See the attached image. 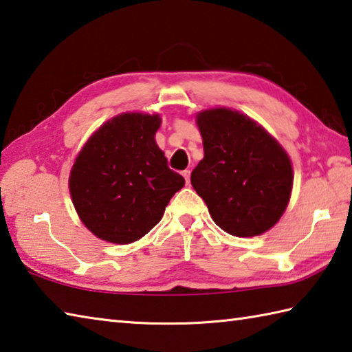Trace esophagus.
Returning <instances> with one entry per match:
<instances>
[{"label":"esophagus","instance_id":"1","mask_svg":"<svg viewBox=\"0 0 352 352\" xmlns=\"http://www.w3.org/2000/svg\"><path fill=\"white\" fill-rule=\"evenodd\" d=\"M182 174H183V177H184L186 184H189V182H190V170H189V169H186V170H183V172H182Z\"/></svg>","mask_w":352,"mask_h":352}]
</instances>
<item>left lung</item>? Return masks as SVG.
Wrapping results in <instances>:
<instances>
[{
  "label": "left lung",
  "instance_id": "obj_1",
  "mask_svg": "<svg viewBox=\"0 0 352 352\" xmlns=\"http://www.w3.org/2000/svg\"><path fill=\"white\" fill-rule=\"evenodd\" d=\"M204 158L190 183L217 226L233 236H256L279 221L290 201L293 168L284 148L229 108L197 116Z\"/></svg>",
  "mask_w": 352,
  "mask_h": 352
}]
</instances>
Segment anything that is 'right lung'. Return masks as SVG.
<instances>
[{
	"mask_svg": "<svg viewBox=\"0 0 352 352\" xmlns=\"http://www.w3.org/2000/svg\"><path fill=\"white\" fill-rule=\"evenodd\" d=\"M158 114L126 113L96 131L70 172V194L87 229L100 239L129 244L160 221L184 186L157 146Z\"/></svg>",
	"mask_w": 352,
	"mask_h": 352,
	"instance_id": "1",
	"label": "right lung"
}]
</instances>
